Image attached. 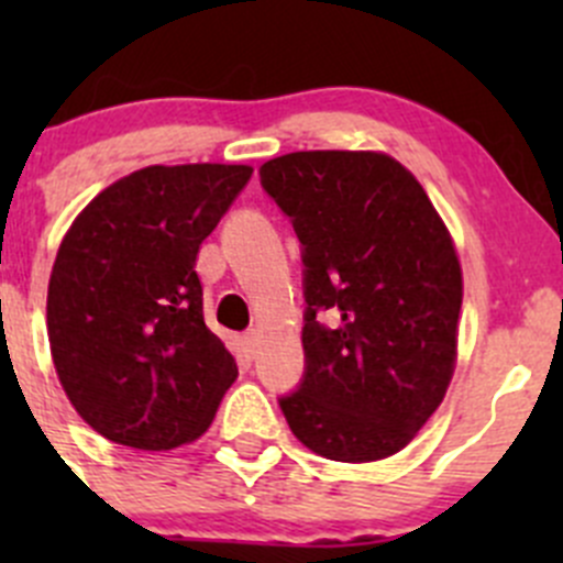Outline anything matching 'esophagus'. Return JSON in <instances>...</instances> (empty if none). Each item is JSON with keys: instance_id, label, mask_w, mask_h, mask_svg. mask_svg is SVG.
<instances>
[{"instance_id": "34e87169", "label": "esophagus", "mask_w": 563, "mask_h": 563, "mask_svg": "<svg viewBox=\"0 0 563 563\" xmlns=\"http://www.w3.org/2000/svg\"><path fill=\"white\" fill-rule=\"evenodd\" d=\"M255 349H258V332H255V329H250V332L242 334V351H245L247 360L255 354Z\"/></svg>"}]
</instances>
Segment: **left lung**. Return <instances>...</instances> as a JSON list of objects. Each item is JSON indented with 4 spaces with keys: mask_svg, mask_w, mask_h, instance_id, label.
<instances>
[{
    "mask_svg": "<svg viewBox=\"0 0 563 563\" xmlns=\"http://www.w3.org/2000/svg\"><path fill=\"white\" fill-rule=\"evenodd\" d=\"M258 176L305 264V373L277 397L283 417L321 457L395 455L433 417L455 371L463 275L450 234L389 155L291 152Z\"/></svg>",
    "mask_w": 563,
    "mask_h": 563,
    "instance_id": "8db88e82",
    "label": "left lung"
}]
</instances>
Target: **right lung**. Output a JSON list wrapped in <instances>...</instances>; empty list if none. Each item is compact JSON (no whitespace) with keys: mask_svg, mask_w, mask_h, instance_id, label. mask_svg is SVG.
<instances>
[{"mask_svg":"<svg viewBox=\"0 0 563 563\" xmlns=\"http://www.w3.org/2000/svg\"><path fill=\"white\" fill-rule=\"evenodd\" d=\"M253 168L150 166L76 218L48 283V340L73 408L108 441L163 452L198 439L236 378L203 323L196 275Z\"/></svg>","mask_w":563,"mask_h":563,"instance_id":"obj_1","label":"right lung"}]
</instances>
